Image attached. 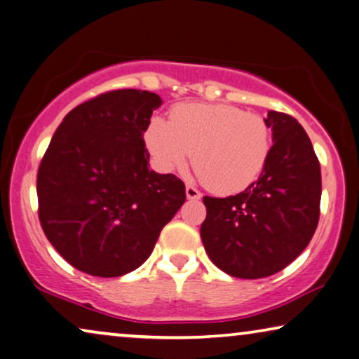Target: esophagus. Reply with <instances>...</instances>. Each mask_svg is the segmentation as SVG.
I'll return each instance as SVG.
<instances>
[{
    "instance_id": "obj_1",
    "label": "esophagus",
    "mask_w": 359,
    "mask_h": 359,
    "mask_svg": "<svg viewBox=\"0 0 359 359\" xmlns=\"http://www.w3.org/2000/svg\"><path fill=\"white\" fill-rule=\"evenodd\" d=\"M186 197L189 198V201H198V198L202 197V192L197 189V187L187 184L186 186Z\"/></svg>"
}]
</instances>
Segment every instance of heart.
<instances>
[{
  "mask_svg": "<svg viewBox=\"0 0 359 359\" xmlns=\"http://www.w3.org/2000/svg\"><path fill=\"white\" fill-rule=\"evenodd\" d=\"M144 140L158 168L173 172L192 157L198 178L219 194L249 187L266 167L273 147L266 118L222 102L180 104L170 122L151 118Z\"/></svg>",
  "mask_w": 359,
  "mask_h": 359,
  "instance_id": "b5f03b06",
  "label": "heart"
}]
</instances>
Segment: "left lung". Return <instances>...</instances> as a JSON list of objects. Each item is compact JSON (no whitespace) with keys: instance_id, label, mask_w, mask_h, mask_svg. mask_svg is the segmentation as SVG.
I'll list each match as a JSON object with an SVG mask.
<instances>
[{"instance_id":"left-lung-1","label":"left lung","mask_w":359,"mask_h":359,"mask_svg":"<svg viewBox=\"0 0 359 359\" xmlns=\"http://www.w3.org/2000/svg\"><path fill=\"white\" fill-rule=\"evenodd\" d=\"M273 147L257 183L241 194L203 197L201 237L210 260L241 279L268 278L310 244L319 222L321 167L294 117L269 110Z\"/></svg>"}]
</instances>
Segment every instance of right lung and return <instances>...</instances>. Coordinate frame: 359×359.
I'll use <instances>...</instances> for the list:
<instances>
[{
  "label": "right lung",
  "instance_id": "obj_1",
  "mask_svg": "<svg viewBox=\"0 0 359 359\" xmlns=\"http://www.w3.org/2000/svg\"><path fill=\"white\" fill-rule=\"evenodd\" d=\"M156 93L114 90L72 109L36 176L43 233L72 266L117 278L144 263L186 201L184 183L147 167Z\"/></svg>",
  "mask_w": 359,
  "mask_h": 359
}]
</instances>
